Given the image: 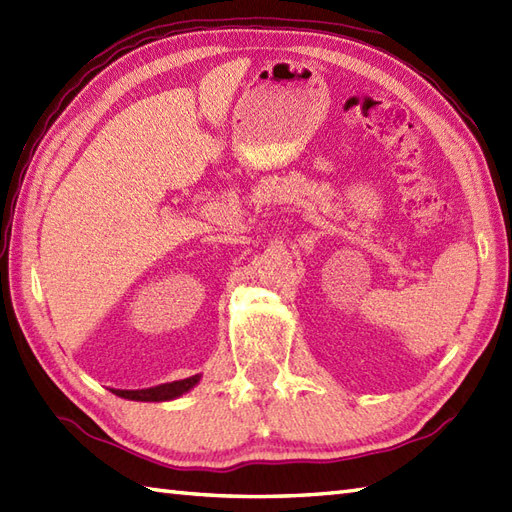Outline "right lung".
<instances>
[{"mask_svg":"<svg viewBox=\"0 0 512 512\" xmlns=\"http://www.w3.org/2000/svg\"><path fill=\"white\" fill-rule=\"evenodd\" d=\"M201 381V374H195V377L181 379V381H170L155 385V388H144V390H116L111 392L120 396V399H129V401H144V403H162V401H173L179 399L181 394L190 392L195 385Z\"/></svg>","mask_w":512,"mask_h":512,"instance_id":"right-lung-1","label":"right lung"}]
</instances>
